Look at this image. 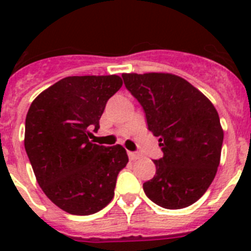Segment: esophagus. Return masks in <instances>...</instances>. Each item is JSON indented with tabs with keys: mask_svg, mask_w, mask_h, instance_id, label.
I'll return each mask as SVG.
<instances>
[{
	"mask_svg": "<svg viewBox=\"0 0 251 251\" xmlns=\"http://www.w3.org/2000/svg\"><path fill=\"white\" fill-rule=\"evenodd\" d=\"M128 156H129L130 161H137V159L141 158V154L136 152H128Z\"/></svg>",
	"mask_w": 251,
	"mask_h": 251,
	"instance_id": "34e87169",
	"label": "esophagus"
}]
</instances>
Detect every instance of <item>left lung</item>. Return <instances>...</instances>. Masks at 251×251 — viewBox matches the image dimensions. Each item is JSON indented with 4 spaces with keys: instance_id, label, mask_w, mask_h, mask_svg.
<instances>
[{
    "instance_id": "1",
    "label": "left lung",
    "mask_w": 251,
    "mask_h": 251,
    "mask_svg": "<svg viewBox=\"0 0 251 251\" xmlns=\"http://www.w3.org/2000/svg\"><path fill=\"white\" fill-rule=\"evenodd\" d=\"M122 76L143 106L148 129L163 151V157L154 161V177L143 183L145 194L170 210L192 205L207 191L220 165L224 130L214 104L170 73Z\"/></svg>"
}]
</instances>
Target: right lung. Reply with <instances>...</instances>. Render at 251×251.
<instances>
[{
    "label": "right lung",
    "mask_w": 251,
    "mask_h": 251,
    "mask_svg": "<svg viewBox=\"0 0 251 251\" xmlns=\"http://www.w3.org/2000/svg\"><path fill=\"white\" fill-rule=\"evenodd\" d=\"M123 85L118 75L64 77L40 93L26 115L25 150L44 194L72 215L100 211L114 197L127 151L89 141L108 99Z\"/></svg>",
    "instance_id": "add662e5"
}]
</instances>
